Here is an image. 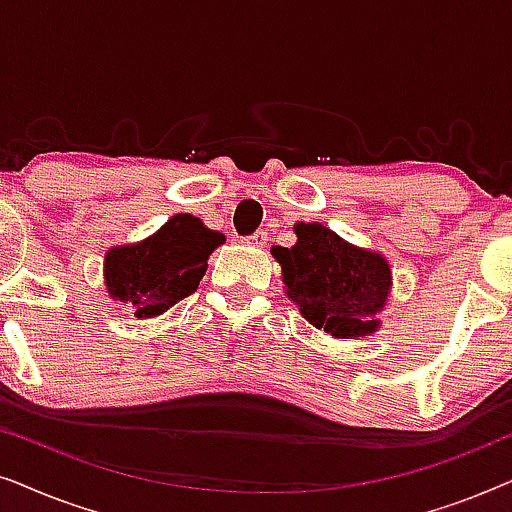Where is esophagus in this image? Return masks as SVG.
Listing matches in <instances>:
<instances>
[{
  "instance_id": "obj_1",
  "label": "esophagus",
  "mask_w": 512,
  "mask_h": 512,
  "mask_svg": "<svg viewBox=\"0 0 512 512\" xmlns=\"http://www.w3.org/2000/svg\"><path fill=\"white\" fill-rule=\"evenodd\" d=\"M265 242H268V233L265 230H256L254 235L244 237V244H251V247H265Z\"/></svg>"
}]
</instances>
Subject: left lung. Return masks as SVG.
Segmentation results:
<instances>
[{
  "instance_id": "obj_1",
  "label": "left lung",
  "mask_w": 512,
  "mask_h": 512,
  "mask_svg": "<svg viewBox=\"0 0 512 512\" xmlns=\"http://www.w3.org/2000/svg\"><path fill=\"white\" fill-rule=\"evenodd\" d=\"M291 249L272 247L284 291L312 326L333 338H363L380 328L391 270L387 258L354 247L321 223H296Z\"/></svg>"
}]
</instances>
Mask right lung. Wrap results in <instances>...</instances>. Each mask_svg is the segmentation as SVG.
<instances>
[{"label":"right lung","mask_w":512,"mask_h":512,"mask_svg":"<svg viewBox=\"0 0 512 512\" xmlns=\"http://www.w3.org/2000/svg\"><path fill=\"white\" fill-rule=\"evenodd\" d=\"M223 242L226 237L198 216H172L146 240L109 249L104 256L109 296L135 307L139 319L158 317L198 289L209 254Z\"/></svg>","instance_id":"right-lung-1"}]
</instances>
